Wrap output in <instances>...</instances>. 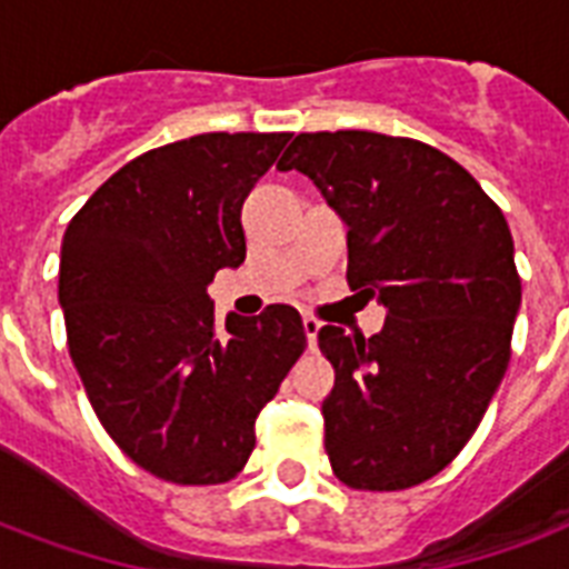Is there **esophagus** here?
Listing matches in <instances>:
<instances>
[{
	"instance_id": "obj_1",
	"label": "esophagus",
	"mask_w": 569,
	"mask_h": 569,
	"mask_svg": "<svg viewBox=\"0 0 569 569\" xmlns=\"http://www.w3.org/2000/svg\"><path fill=\"white\" fill-rule=\"evenodd\" d=\"M319 330H321L319 319H312V316H303V333H307V346H310V348L319 346Z\"/></svg>"
}]
</instances>
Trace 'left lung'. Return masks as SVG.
<instances>
[{"instance_id":"left-lung-1","label":"left lung","mask_w":569,"mask_h":569,"mask_svg":"<svg viewBox=\"0 0 569 569\" xmlns=\"http://www.w3.org/2000/svg\"><path fill=\"white\" fill-rule=\"evenodd\" d=\"M301 171L348 227V286L387 310L380 333L325 325L337 383L321 405L342 485L407 490L476 433L511 360L522 286L502 209L440 150L363 129L301 132Z\"/></svg>"}]
</instances>
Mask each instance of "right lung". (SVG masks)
<instances>
[{
  "instance_id": "obj_1",
  "label": "right lung",
  "mask_w": 569,
  "mask_h": 569,
  "mask_svg": "<svg viewBox=\"0 0 569 569\" xmlns=\"http://www.w3.org/2000/svg\"><path fill=\"white\" fill-rule=\"evenodd\" d=\"M289 132H206L123 164L67 223L58 303L93 413L129 460L173 485H223L259 410L303 355L301 316L271 303L223 325L206 295L244 262L241 203Z\"/></svg>"
}]
</instances>
